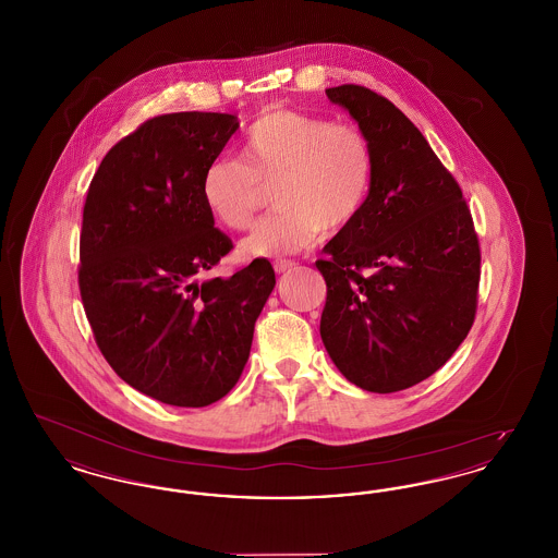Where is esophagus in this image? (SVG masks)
<instances>
[{"instance_id":"obj_1","label":"esophagus","mask_w":558,"mask_h":558,"mask_svg":"<svg viewBox=\"0 0 558 558\" xmlns=\"http://www.w3.org/2000/svg\"><path fill=\"white\" fill-rule=\"evenodd\" d=\"M294 266H296V264L291 262V259H276V262H274V271H276V274H284L287 269H291V267Z\"/></svg>"}]
</instances>
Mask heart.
Wrapping results in <instances>:
<instances>
[{
	"instance_id": "b5f03b06",
	"label": "heart",
	"mask_w": 558,
	"mask_h": 558,
	"mask_svg": "<svg viewBox=\"0 0 558 558\" xmlns=\"http://www.w3.org/2000/svg\"><path fill=\"white\" fill-rule=\"evenodd\" d=\"M240 153L242 162L213 160L201 194L219 223L246 230L274 187L278 211L242 240L246 255L301 251L322 232L349 228L368 201L374 159L366 133L355 125L274 108L248 125Z\"/></svg>"
}]
</instances>
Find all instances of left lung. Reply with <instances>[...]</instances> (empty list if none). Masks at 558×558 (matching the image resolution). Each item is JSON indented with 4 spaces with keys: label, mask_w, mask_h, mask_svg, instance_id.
Segmentation results:
<instances>
[{
    "label": "left lung",
    "mask_w": 558,
    "mask_h": 558,
    "mask_svg": "<svg viewBox=\"0 0 558 558\" xmlns=\"http://www.w3.org/2000/svg\"><path fill=\"white\" fill-rule=\"evenodd\" d=\"M371 142L357 219L324 246L319 335L349 383L396 393L439 371L477 310L481 253L462 190L418 128L362 85L326 89Z\"/></svg>",
    "instance_id": "1"
}]
</instances>
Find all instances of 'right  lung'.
Wrapping results in <instances>:
<instances>
[{"label":"right lung","instance_id":"1","mask_svg":"<svg viewBox=\"0 0 558 558\" xmlns=\"http://www.w3.org/2000/svg\"><path fill=\"white\" fill-rule=\"evenodd\" d=\"M239 125L196 110L146 121L108 150L83 207L80 291L96 343L128 385L169 405L230 393L276 287L267 259L198 280L232 251L201 184Z\"/></svg>","mask_w":558,"mask_h":558}]
</instances>
